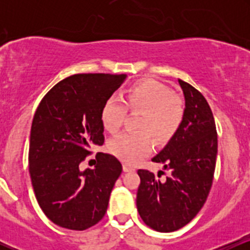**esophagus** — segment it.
<instances>
[{
    "instance_id": "obj_1",
    "label": "esophagus",
    "mask_w": 250,
    "mask_h": 250,
    "mask_svg": "<svg viewBox=\"0 0 250 250\" xmlns=\"http://www.w3.org/2000/svg\"><path fill=\"white\" fill-rule=\"evenodd\" d=\"M135 169L131 167V166H129V165H127V163H125V165H123V171H125V173H129V171H134Z\"/></svg>"
}]
</instances>
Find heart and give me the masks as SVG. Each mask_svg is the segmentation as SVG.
Segmentation results:
<instances>
[{"instance_id":"heart-1","label":"heart","mask_w":250,"mask_h":250,"mask_svg":"<svg viewBox=\"0 0 250 250\" xmlns=\"http://www.w3.org/2000/svg\"><path fill=\"white\" fill-rule=\"evenodd\" d=\"M127 107L143 111L140 121V133L125 131L109 143V150L125 163H134L147 155L151 149L153 135L156 141L170 139L185 115V108L173 91L155 80L137 82L128 88L123 101L117 96L105 100L101 109L102 125L110 133L122 127L127 115Z\"/></svg>"}]
</instances>
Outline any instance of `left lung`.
I'll return each mask as SVG.
<instances>
[{
  "label": "left lung",
  "mask_w": 250,
  "mask_h": 250,
  "mask_svg": "<svg viewBox=\"0 0 250 250\" xmlns=\"http://www.w3.org/2000/svg\"><path fill=\"white\" fill-rule=\"evenodd\" d=\"M179 84L186 102L183 120L151 159L170 175L160 180V174L137 170V210L146 225L162 233L177 230L196 216L210 191L216 163V127L207 100L189 83L179 80Z\"/></svg>",
  "instance_id": "obj_1"
}]
</instances>
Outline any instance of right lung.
I'll return each mask as SVG.
<instances>
[{
	"instance_id": "right-lung-1",
	"label": "right lung",
	"mask_w": 250,
	"mask_h": 250,
	"mask_svg": "<svg viewBox=\"0 0 250 250\" xmlns=\"http://www.w3.org/2000/svg\"><path fill=\"white\" fill-rule=\"evenodd\" d=\"M125 74H76L45 94L34 115L29 174L40 207L55 225L84 230L102 220L122 165L97 154L93 169H80L93 146L104 142L101 109Z\"/></svg>"
}]
</instances>
